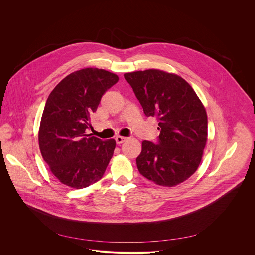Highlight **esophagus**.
Here are the masks:
<instances>
[{
    "label": "esophagus",
    "instance_id": "esophagus-1",
    "mask_svg": "<svg viewBox=\"0 0 255 255\" xmlns=\"http://www.w3.org/2000/svg\"><path fill=\"white\" fill-rule=\"evenodd\" d=\"M115 139H116L117 144H122V143H124L128 138H127V137H124V136H117Z\"/></svg>",
    "mask_w": 255,
    "mask_h": 255
}]
</instances>
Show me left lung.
I'll list each match as a JSON object with an SVG mask.
<instances>
[{
  "instance_id": "1",
  "label": "left lung",
  "mask_w": 255,
  "mask_h": 255,
  "mask_svg": "<svg viewBox=\"0 0 255 255\" xmlns=\"http://www.w3.org/2000/svg\"><path fill=\"white\" fill-rule=\"evenodd\" d=\"M147 117L159 120L158 144L144 140L139 173L161 186H176L197 170L207 141V114L180 75L150 69L124 74Z\"/></svg>"
}]
</instances>
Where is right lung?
I'll list each match as a JSON object with an SVG mask.
<instances>
[{
  "label": "right lung",
  "mask_w": 255,
  "mask_h": 255,
  "mask_svg": "<svg viewBox=\"0 0 255 255\" xmlns=\"http://www.w3.org/2000/svg\"><path fill=\"white\" fill-rule=\"evenodd\" d=\"M119 76L97 68L67 75L50 93L38 132L39 148L51 173L65 185L80 189L104 175L116 141L86 134L103 94Z\"/></svg>",
  "instance_id": "obj_1"
}]
</instances>
